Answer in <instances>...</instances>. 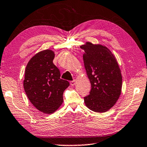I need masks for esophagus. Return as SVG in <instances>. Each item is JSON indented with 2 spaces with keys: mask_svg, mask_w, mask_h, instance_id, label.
I'll list each match as a JSON object with an SVG mask.
<instances>
[{
  "mask_svg": "<svg viewBox=\"0 0 147 147\" xmlns=\"http://www.w3.org/2000/svg\"><path fill=\"white\" fill-rule=\"evenodd\" d=\"M70 83H71V86H74V85H75V84H76V80H72V81H71V82H70Z\"/></svg>",
  "mask_w": 147,
  "mask_h": 147,
  "instance_id": "1",
  "label": "esophagus"
}]
</instances>
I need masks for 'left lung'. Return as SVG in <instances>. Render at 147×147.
<instances>
[{"label": "left lung", "mask_w": 147, "mask_h": 147, "mask_svg": "<svg viewBox=\"0 0 147 147\" xmlns=\"http://www.w3.org/2000/svg\"><path fill=\"white\" fill-rule=\"evenodd\" d=\"M83 60L91 83L90 94L84 97L88 109L97 113L109 110L119 98L122 84L120 69L111 51L99 44L87 42Z\"/></svg>", "instance_id": "obj_1"}]
</instances>
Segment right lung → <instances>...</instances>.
Listing matches in <instances>:
<instances>
[{
  "label": "right lung",
  "instance_id": "add662e5",
  "mask_svg": "<svg viewBox=\"0 0 147 147\" xmlns=\"http://www.w3.org/2000/svg\"><path fill=\"white\" fill-rule=\"evenodd\" d=\"M55 54L46 50L36 53L25 69L23 87L29 101L42 113L55 112L63 103V94L70 85L60 76L59 69L53 63Z\"/></svg>",
  "mask_w": 147,
  "mask_h": 147
}]
</instances>
